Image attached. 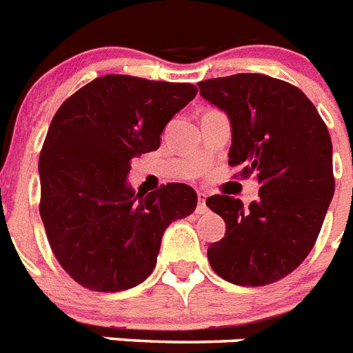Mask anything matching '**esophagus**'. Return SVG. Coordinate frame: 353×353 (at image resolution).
<instances>
[{
  "label": "esophagus",
  "mask_w": 353,
  "mask_h": 353,
  "mask_svg": "<svg viewBox=\"0 0 353 353\" xmlns=\"http://www.w3.org/2000/svg\"><path fill=\"white\" fill-rule=\"evenodd\" d=\"M205 199H208V194L204 191H199V205H196V213H205L208 211V205H205Z\"/></svg>",
  "instance_id": "obj_1"
}]
</instances>
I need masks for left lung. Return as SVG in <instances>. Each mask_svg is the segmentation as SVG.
Returning a JSON list of instances; mask_svg holds the SVG:
<instances>
[{
    "label": "left lung",
    "mask_w": 353,
    "mask_h": 353,
    "mask_svg": "<svg viewBox=\"0 0 353 353\" xmlns=\"http://www.w3.org/2000/svg\"><path fill=\"white\" fill-rule=\"evenodd\" d=\"M200 94L230 118V165L255 174L259 199L205 200L225 222L208 248L216 275L239 286H266L292 273L312 252L335 191L332 140L301 89L266 74L211 78Z\"/></svg>",
    "instance_id": "left-lung-1"
}]
</instances>
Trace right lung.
<instances>
[{
    "label": "right lung",
    "instance_id": "1",
    "mask_svg": "<svg viewBox=\"0 0 353 353\" xmlns=\"http://www.w3.org/2000/svg\"><path fill=\"white\" fill-rule=\"evenodd\" d=\"M196 97L191 83L107 74L61 103L39 154L43 221L50 250L83 288L122 292L157 266L163 231L191 215V185L149 194L128 180L131 160L160 148L171 118Z\"/></svg>",
    "mask_w": 353,
    "mask_h": 353
}]
</instances>
